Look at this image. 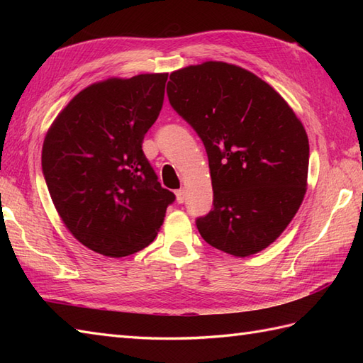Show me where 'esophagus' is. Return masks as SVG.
Wrapping results in <instances>:
<instances>
[{
  "instance_id": "34e87169",
  "label": "esophagus",
  "mask_w": 363,
  "mask_h": 363,
  "mask_svg": "<svg viewBox=\"0 0 363 363\" xmlns=\"http://www.w3.org/2000/svg\"><path fill=\"white\" fill-rule=\"evenodd\" d=\"M184 199H186V195H184V190H176V201L182 204Z\"/></svg>"
}]
</instances>
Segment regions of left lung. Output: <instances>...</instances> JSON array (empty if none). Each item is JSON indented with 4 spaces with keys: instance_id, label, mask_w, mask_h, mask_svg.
Returning <instances> with one entry per match:
<instances>
[{
    "instance_id": "left-lung-1",
    "label": "left lung",
    "mask_w": 363,
    "mask_h": 363,
    "mask_svg": "<svg viewBox=\"0 0 363 363\" xmlns=\"http://www.w3.org/2000/svg\"><path fill=\"white\" fill-rule=\"evenodd\" d=\"M173 109L209 159L213 209L196 228L213 248L246 257L279 237L303 203L309 138L277 91L256 74L209 60L169 74Z\"/></svg>"
}]
</instances>
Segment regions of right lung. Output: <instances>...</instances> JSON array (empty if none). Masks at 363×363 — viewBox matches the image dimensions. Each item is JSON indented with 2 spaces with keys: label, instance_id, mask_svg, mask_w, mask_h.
Masks as SVG:
<instances>
[{
  "label": "right lung",
  "instance_id": "obj_1",
  "mask_svg": "<svg viewBox=\"0 0 363 363\" xmlns=\"http://www.w3.org/2000/svg\"><path fill=\"white\" fill-rule=\"evenodd\" d=\"M167 78L148 73L91 84L46 133L42 169L54 207L76 240L103 256L148 246L174 201L142 150Z\"/></svg>",
  "mask_w": 363,
  "mask_h": 363
}]
</instances>
